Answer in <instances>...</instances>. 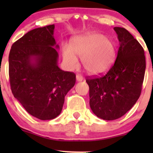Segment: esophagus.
<instances>
[{"mask_svg": "<svg viewBox=\"0 0 153 153\" xmlns=\"http://www.w3.org/2000/svg\"><path fill=\"white\" fill-rule=\"evenodd\" d=\"M76 80H77V81H82L83 80H84V78H83L81 75H76Z\"/></svg>", "mask_w": 153, "mask_h": 153, "instance_id": "obj_1", "label": "esophagus"}]
</instances>
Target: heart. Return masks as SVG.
Returning <instances> with one entry per match:
<instances>
[{"label":"heart","mask_w":153,"mask_h":153,"mask_svg":"<svg viewBox=\"0 0 153 153\" xmlns=\"http://www.w3.org/2000/svg\"><path fill=\"white\" fill-rule=\"evenodd\" d=\"M64 63L70 69L78 66V58L87 73L101 75L106 73L113 64L116 56V46L105 35L95 32L74 37L70 45H62Z\"/></svg>","instance_id":"b5f03b06"}]
</instances>
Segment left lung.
<instances>
[{
  "label": "left lung",
  "instance_id": "left-lung-1",
  "mask_svg": "<svg viewBox=\"0 0 153 153\" xmlns=\"http://www.w3.org/2000/svg\"><path fill=\"white\" fill-rule=\"evenodd\" d=\"M119 48L114 65L105 75L87 78L89 106L98 118L107 121L125 115L139 98L144 78V51L135 38L122 27H114Z\"/></svg>",
  "mask_w": 153,
  "mask_h": 153
}]
</instances>
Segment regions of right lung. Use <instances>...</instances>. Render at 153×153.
Returning <instances> with one entry per match:
<instances>
[{"mask_svg": "<svg viewBox=\"0 0 153 153\" xmlns=\"http://www.w3.org/2000/svg\"><path fill=\"white\" fill-rule=\"evenodd\" d=\"M55 25L29 31L12 44L9 75L14 97L30 115L51 120L61 114L67 92L75 84V75L58 66L54 38Z\"/></svg>", "mask_w": 153, "mask_h": 153, "instance_id": "1", "label": "right lung"}]
</instances>
